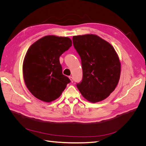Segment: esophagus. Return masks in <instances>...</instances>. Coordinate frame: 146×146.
I'll return each instance as SVG.
<instances>
[{
    "mask_svg": "<svg viewBox=\"0 0 146 146\" xmlns=\"http://www.w3.org/2000/svg\"><path fill=\"white\" fill-rule=\"evenodd\" d=\"M69 79H70V82H71L72 83L73 82V81H74V79H73V77H71V76H70V77H69Z\"/></svg>",
    "mask_w": 146,
    "mask_h": 146,
    "instance_id": "34e87169",
    "label": "esophagus"
}]
</instances>
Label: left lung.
I'll use <instances>...</instances> for the list:
<instances>
[{
  "label": "left lung",
  "instance_id": "1",
  "mask_svg": "<svg viewBox=\"0 0 146 146\" xmlns=\"http://www.w3.org/2000/svg\"><path fill=\"white\" fill-rule=\"evenodd\" d=\"M74 46L82 60L83 79L77 86L91 103L102 101L117 86L121 64L113 46L94 34L74 36Z\"/></svg>",
  "mask_w": 146,
  "mask_h": 146
}]
</instances>
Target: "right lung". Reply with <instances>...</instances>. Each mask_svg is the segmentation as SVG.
Returning <instances> with one entry per match:
<instances>
[{
	"mask_svg": "<svg viewBox=\"0 0 146 146\" xmlns=\"http://www.w3.org/2000/svg\"><path fill=\"white\" fill-rule=\"evenodd\" d=\"M68 37L47 35L30 46L25 55L23 72L29 91L45 102L58 99L70 80L62 73L59 58L72 46Z\"/></svg>",
	"mask_w": 146,
	"mask_h": 146,
	"instance_id": "obj_1",
	"label": "right lung"
}]
</instances>
